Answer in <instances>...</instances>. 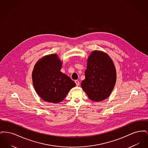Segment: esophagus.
<instances>
[{
  "label": "esophagus",
  "mask_w": 148,
  "mask_h": 148,
  "mask_svg": "<svg viewBox=\"0 0 148 148\" xmlns=\"http://www.w3.org/2000/svg\"><path fill=\"white\" fill-rule=\"evenodd\" d=\"M75 83H76V85H77V86H79V85H80V82L78 81V80H75Z\"/></svg>",
  "instance_id": "obj_1"
}]
</instances>
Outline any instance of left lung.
Wrapping results in <instances>:
<instances>
[{
    "label": "left lung",
    "instance_id": "obj_1",
    "mask_svg": "<svg viewBox=\"0 0 148 148\" xmlns=\"http://www.w3.org/2000/svg\"><path fill=\"white\" fill-rule=\"evenodd\" d=\"M85 77L81 86L89 98L98 102L108 98L116 80V69L111 58L103 51H92L87 59Z\"/></svg>",
    "mask_w": 148,
    "mask_h": 148
}]
</instances>
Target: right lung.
Wrapping results in <instances>:
<instances>
[{
    "label": "right lung",
    "instance_id": "obj_1",
    "mask_svg": "<svg viewBox=\"0 0 148 148\" xmlns=\"http://www.w3.org/2000/svg\"><path fill=\"white\" fill-rule=\"evenodd\" d=\"M62 63L56 54H51L39 59L34 66V88L38 95L47 102H61L76 85L71 77L60 71Z\"/></svg>",
    "mask_w": 148,
    "mask_h": 148
}]
</instances>
